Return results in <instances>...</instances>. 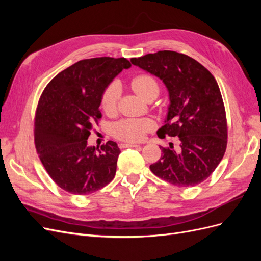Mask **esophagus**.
I'll return each instance as SVG.
<instances>
[{
  "instance_id": "esophagus-1",
  "label": "esophagus",
  "mask_w": 261,
  "mask_h": 261,
  "mask_svg": "<svg viewBox=\"0 0 261 261\" xmlns=\"http://www.w3.org/2000/svg\"><path fill=\"white\" fill-rule=\"evenodd\" d=\"M136 147H139V145H137V144H130V143L120 144V148H136Z\"/></svg>"
}]
</instances>
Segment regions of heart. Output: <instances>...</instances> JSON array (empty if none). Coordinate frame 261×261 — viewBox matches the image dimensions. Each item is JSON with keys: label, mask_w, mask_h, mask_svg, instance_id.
Returning <instances> with one entry per match:
<instances>
[{"label": "heart", "mask_w": 261, "mask_h": 261, "mask_svg": "<svg viewBox=\"0 0 261 261\" xmlns=\"http://www.w3.org/2000/svg\"><path fill=\"white\" fill-rule=\"evenodd\" d=\"M132 87L140 97L149 99L153 94L159 93V85L152 76L138 75L133 78ZM121 97V87L117 83L110 84L101 97V107L107 114L116 111L118 100ZM154 122L150 118H124L112 126V134L116 138L125 141H140L147 133L154 128Z\"/></svg>", "instance_id": "1"}]
</instances>
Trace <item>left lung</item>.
Here are the masks:
<instances>
[{
    "mask_svg": "<svg viewBox=\"0 0 261 261\" xmlns=\"http://www.w3.org/2000/svg\"><path fill=\"white\" fill-rule=\"evenodd\" d=\"M167 86L170 107L160 138L177 137L161 147V158L150 165L158 177L179 187L207 179L225 153L227 124L216 78L199 62L175 51H159L130 60Z\"/></svg>",
    "mask_w": 261,
    "mask_h": 261,
    "instance_id": "left-lung-1",
    "label": "left lung"
}]
</instances>
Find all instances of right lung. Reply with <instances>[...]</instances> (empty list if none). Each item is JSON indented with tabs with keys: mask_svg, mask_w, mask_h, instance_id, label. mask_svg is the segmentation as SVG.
Masks as SVG:
<instances>
[{
	"mask_svg": "<svg viewBox=\"0 0 261 261\" xmlns=\"http://www.w3.org/2000/svg\"><path fill=\"white\" fill-rule=\"evenodd\" d=\"M132 65L125 58L82 60L46 85L35 116V145L45 171L59 187L89 195L114 178L121 153L109 140L100 148L87 144L102 116L99 107L108 85Z\"/></svg>",
	"mask_w": 261,
	"mask_h": 261,
	"instance_id": "obj_1",
	"label": "right lung"
}]
</instances>
